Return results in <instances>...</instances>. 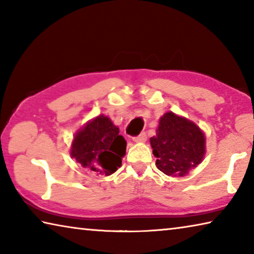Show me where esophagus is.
Here are the masks:
<instances>
[{
  "label": "esophagus",
  "instance_id": "esophagus-1",
  "mask_svg": "<svg viewBox=\"0 0 254 254\" xmlns=\"http://www.w3.org/2000/svg\"><path fill=\"white\" fill-rule=\"evenodd\" d=\"M133 141H134V142H144L145 140H147V134H145V132H141L139 135H136V136H133V139H132Z\"/></svg>",
  "mask_w": 254,
  "mask_h": 254
}]
</instances>
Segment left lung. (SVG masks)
I'll list each match as a JSON object with an SVG mask.
<instances>
[{"label": "left lung", "instance_id": "left-lung-1", "mask_svg": "<svg viewBox=\"0 0 254 254\" xmlns=\"http://www.w3.org/2000/svg\"><path fill=\"white\" fill-rule=\"evenodd\" d=\"M205 135L194 122L173 112L163 114L150 139L157 168L167 176L187 175L203 161Z\"/></svg>", "mask_w": 254, "mask_h": 254}]
</instances>
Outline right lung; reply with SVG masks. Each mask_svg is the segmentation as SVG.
Instances as JSON below:
<instances>
[{"mask_svg": "<svg viewBox=\"0 0 254 254\" xmlns=\"http://www.w3.org/2000/svg\"><path fill=\"white\" fill-rule=\"evenodd\" d=\"M119 127L105 115H98L76 133L70 156L81 167L100 175L110 176L122 165L127 141Z\"/></svg>", "mask_w": 254, "mask_h": 254, "instance_id": "add662e5", "label": "right lung"}]
</instances>
